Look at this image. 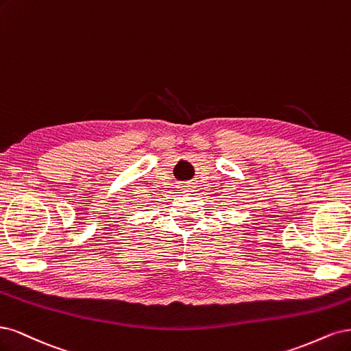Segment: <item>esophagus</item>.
Masks as SVG:
<instances>
[{"label":"esophagus","instance_id":"esophagus-1","mask_svg":"<svg viewBox=\"0 0 351 351\" xmlns=\"http://www.w3.org/2000/svg\"><path fill=\"white\" fill-rule=\"evenodd\" d=\"M184 192H192V191H194V186H192V185H184Z\"/></svg>","mask_w":351,"mask_h":351}]
</instances>
